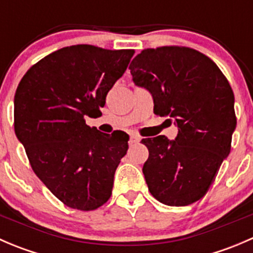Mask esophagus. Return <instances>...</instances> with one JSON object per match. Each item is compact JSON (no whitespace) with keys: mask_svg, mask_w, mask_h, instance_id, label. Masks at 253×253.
I'll list each match as a JSON object with an SVG mask.
<instances>
[{"mask_svg":"<svg viewBox=\"0 0 253 253\" xmlns=\"http://www.w3.org/2000/svg\"><path fill=\"white\" fill-rule=\"evenodd\" d=\"M141 141V137L137 136V134H132L131 136V143H138Z\"/></svg>","mask_w":253,"mask_h":253,"instance_id":"esophagus-1","label":"esophagus"}]
</instances>
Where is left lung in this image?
<instances>
[{
    "instance_id": "left-lung-1",
    "label": "left lung",
    "mask_w": 253,
    "mask_h": 253,
    "mask_svg": "<svg viewBox=\"0 0 253 253\" xmlns=\"http://www.w3.org/2000/svg\"><path fill=\"white\" fill-rule=\"evenodd\" d=\"M129 70L133 83L152 94L154 114L178 127L174 141L142 139L149 150L143 165L148 190L164 205H191L206 195L230 153L233 89L211 58L190 47L147 48Z\"/></svg>"
}]
</instances>
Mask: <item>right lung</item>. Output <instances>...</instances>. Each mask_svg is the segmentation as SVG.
I'll return each mask as SVG.
<instances>
[{"label":"right lung","mask_w":253,"mask_h":253,"mask_svg":"<svg viewBox=\"0 0 253 253\" xmlns=\"http://www.w3.org/2000/svg\"><path fill=\"white\" fill-rule=\"evenodd\" d=\"M133 50L93 45L60 48L29 68L14 95V132L32 169L67 207L93 211L108 202L128 134L85 125L98 117L108 91Z\"/></svg>","instance_id":"1"}]
</instances>
